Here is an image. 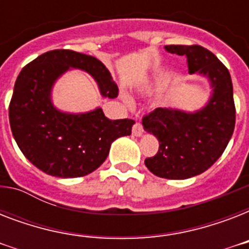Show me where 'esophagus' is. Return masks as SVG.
I'll use <instances>...</instances> for the list:
<instances>
[{
	"label": "esophagus",
	"instance_id": "34e87169",
	"mask_svg": "<svg viewBox=\"0 0 249 249\" xmlns=\"http://www.w3.org/2000/svg\"><path fill=\"white\" fill-rule=\"evenodd\" d=\"M133 134L136 137H140L142 136V133H143V126H142V124L141 123H138V121H136V124L133 125Z\"/></svg>",
	"mask_w": 249,
	"mask_h": 249
}]
</instances>
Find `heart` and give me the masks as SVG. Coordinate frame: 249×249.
Segmentation results:
<instances>
[{"instance_id": "1", "label": "heart", "mask_w": 249, "mask_h": 249, "mask_svg": "<svg viewBox=\"0 0 249 249\" xmlns=\"http://www.w3.org/2000/svg\"><path fill=\"white\" fill-rule=\"evenodd\" d=\"M123 98H124V101H128V98L125 97V95H124V97H123Z\"/></svg>"}]
</instances>
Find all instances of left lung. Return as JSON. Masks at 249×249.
<instances>
[{"mask_svg": "<svg viewBox=\"0 0 249 249\" xmlns=\"http://www.w3.org/2000/svg\"><path fill=\"white\" fill-rule=\"evenodd\" d=\"M172 54L185 55L189 73L208 77L213 93L196 112L155 108L143 116L146 132L158 138L159 150L144 164L158 177L186 179L203 173L222 155L235 128V105L229 70L200 45H166Z\"/></svg>", "mask_w": 249, "mask_h": 249, "instance_id": "obj_1", "label": "left lung"}]
</instances>
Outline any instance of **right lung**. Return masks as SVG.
Returning a JSON list of instances; mask_svg holds the SVG:
<instances>
[{"label":"right lung","instance_id":"1","mask_svg":"<svg viewBox=\"0 0 249 249\" xmlns=\"http://www.w3.org/2000/svg\"><path fill=\"white\" fill-rule=\"evenodd\" d=\"M70 68L88 72L102 95H117L116 84L101 60L73 50L37 56L18 76L9 106L10 126L23 155L38 169L60 178L83 177L103 164L119 137L130 136L134 120H109L102 108L66 113L52 102V89Z\"/></svg>","mask_w":249,"mask_h":249}]
</instances>
